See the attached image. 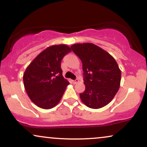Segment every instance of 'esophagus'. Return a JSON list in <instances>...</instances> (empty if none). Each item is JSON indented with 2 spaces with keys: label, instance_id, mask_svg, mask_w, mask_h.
<instances>
[{
  "label": "esophagus",
  "instance_id": "1",
  "mask_svg": "<svg viewBox=\"0 0 147 147\" xmlns=\"http://www.w3.org/2000/svg\"><path fill=\"white\" fill-rule=\"evenodd\" d=\"M79 79H76L75 80H74V81H72V83H73L74 84H76V83H79Z\"/></svg>",
  "mask_w": 147,
  "mask_h": 147
}]
</instances>
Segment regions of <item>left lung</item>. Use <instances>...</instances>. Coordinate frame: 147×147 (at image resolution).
Segmentation results:
<instances>
[{
	"label": "left lung",
	"mask_w": 147,
	"mask_h": 147,
	"mask_svg": "<svg viewBox=\"0 0 147 147\" xmlns=\"http://www.w3.org/2000/svg\"><path fill=\"white\" fill-rule=\"evenodd\" d=\"M70 48L83 64L85 90L80 93L81 101L92 109L105 106L120 88L121 70L116 60L91 43L74 44Z\"/></svg>",
	"instance_id": "8db88e82"
}]
</instances>
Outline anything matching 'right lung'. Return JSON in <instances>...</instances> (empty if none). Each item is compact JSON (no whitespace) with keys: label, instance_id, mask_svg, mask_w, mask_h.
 I'll use <instances>...</instances> for the list:
<instances>
[{"label":"right lung","instance_id":"obj_1","mask_svg":"<svg viewBox=\"0 0 147 147\" xmlns=\"http://www.w3.org/2000/svg\"><path fill=\"white\" fill-rule=\"evenodd\" d=\"M70 51L64 44L50 46L27 66L23 83L29 97L37 106L48 109L59 103L69 85L62 76L61 61Z\"/></svg>","mask_w":147,"mask_h":147}]
</instances>
